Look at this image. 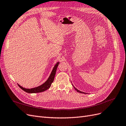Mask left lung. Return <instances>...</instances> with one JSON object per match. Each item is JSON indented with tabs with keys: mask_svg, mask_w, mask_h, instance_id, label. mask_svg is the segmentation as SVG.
Returning <instances> with one entry per match:
<instances>
[{
	"mask_svg": "<svg viewBox=\"0 0 126 126\" xmlns=\"http://www.w3.org/2000/svg\"><path fill=\"white\" fill-rule=\"evenodd\" d=\"M72 85L73 86V85L72 84ZM73 87H74V88L75 89V90H76L78 92H79V93H84V94H85V93H85V92H82V91H80V90H78L77 88H75V87H74V86H73Z\"/></svg>",
	"mask_w": 126,
	"mask_h": 126,
	"instance_id": "left-lung-1",
	"label": "left lung"
}]
</instances>
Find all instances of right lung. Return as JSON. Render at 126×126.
Listing matches in <instances>:
<instances>
[{
    "mask_svg": "<svg viewBox=\"0 0 126 126\" xmlns=\"http://www.w3.org/2000/svg\"><path fill=\"white\" fill-rule=\"evenodd\" d=\"M59 63H60L59 62L56 63L55 66H54L53 69L51 72V74H50V75L49 76L48 78L47 79V80H46L44 82V83L42 84V85L38 86V87L33 88H31V89L25 88L23 87H21V86H20L19 84H17L18 85L19 88L22 89L23 90H24V91L26 92L27 93H39V92H44V91H46V90H47L48 89H49L50 87H51V84L54 81V77H55V75L56 74L57 67L59 65Z\"/></svg>",
    "mask_w": 126,
    "mask_h": 126,
    "instance_id": "add662e5",
    "label": "right lung"
}]
</instances>
